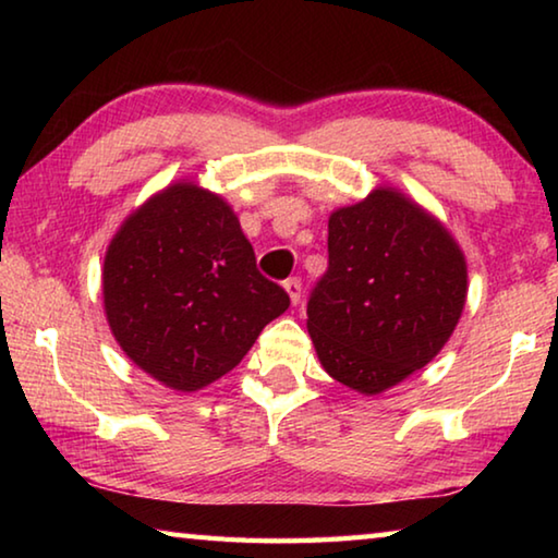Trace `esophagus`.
Here are the masks:
<instances>
[{
    "mask_svg": "<svg viewBox=\"0 0 558 558\" xmlns=\"http://www.w3.org/2000/svg\"><path fill=\"white\" fill-rule=\"evenodd\" d=\"M282 286H286V290H288V295H290V302H292V305H298V302H300V292H302V282H300V278H288L286 282H282Z\"/></svg>",
    "mask_w": 558,
    "mask_h": 558,
    "instance_id": "34e87169",
    "label": "esophagus"
}]
</instances>
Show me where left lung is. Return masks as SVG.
I'll return each instance as SVG.
<instances>
[{"mask_svg": "<svg viewBox=\"0 0 558 558\" xmlns=\"http://www.w3.org/2000/svg\"><path fill=\"white\" fill-rule=\"evenodd\" d=\"M307 332L339 384L374 396L423 369L462 315L468 266L436 216L391 186L329 216Z\"/></svg>", "mask_w": 558, "mask_h": 558, "instance_id": "1", "label": "left lung"}]
</instances>
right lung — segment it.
<instances>
[{"instance_id": "1", "label": "right lung", "mask_w": 558, "mask_h": 558, "mask_svg": "<svg viewBox=\"0 0 558 558\" xmlns=\"http://www.w3.org/2000/svg\"><path fill=\"white\" fill-rule=\"evenodd\" d=\"M106 317L132 362L174 391L229 374L290 305L219 194L169 184L122 221L102 263Z\"/></svg>"}]
</instances>
